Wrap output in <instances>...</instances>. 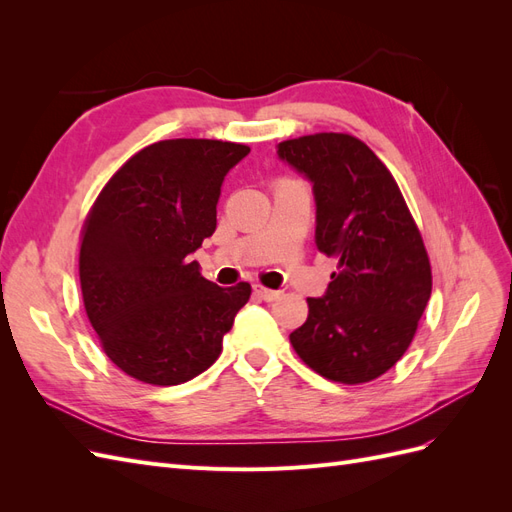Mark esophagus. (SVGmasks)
Returning a JSON list of instances; mask_svg holds the SVG:
<instances>
[{
    "label": "esophagus",
    "mask_w": 512,
    "mask_h": 512,
    "mask_svg": "<svg viewBox=\"0 0 512 512\" xmlns=\"http://www.w3.org/2000/svg\"><path fill=\"white\" fill-rule=\"evenodd\" d=\"M254 294H256V297H260L262 301L271 303V301H277V299H280V294H282V292L269 290V288H262V286H254Z\"/></svg>",
    "instance_id": "34e87169"
}]
</instances>
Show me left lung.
<instances>
[{"label": "left lung", "instance_id": "1", "mask_svg": "<svg viewBox=\"0 0 512 512\" xmlns=\"http://www.w3.org/2000/svg\"><path fill=\"white\" fill-rule=\"evenodd\" d=\"M277 158L312 183L316 245L339 260L327 292L307 299L290 344L322 378L374 380L404 356L431 297L421 232L389 168L359 138H292Z\"/></svg>", "mask_w": 512, "mask_h": 512}]
</instances>
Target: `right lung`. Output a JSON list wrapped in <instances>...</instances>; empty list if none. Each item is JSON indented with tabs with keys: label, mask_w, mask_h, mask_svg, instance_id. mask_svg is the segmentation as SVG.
Wrapping results in <instances>:
<instances>
[{
	"label": "right lung",
	"mask_w": 512,
	"mask_h": 512,
	"mask_svg": "<svg viewBox=\"0 0 512 512\" xmlns=\"http://www.w3.org/2000/svg\"><path fill=\"white\" fill-rule=\"evenodd\" d=\"M250 147L175 138L141 149L100 192L83 228L85 312L128 376L173 386L222 352L250 284L220 288L190 262L215 232L222 183Z\"/></svg>",
	"instance_id": "obj_1"
}]
</instances>
